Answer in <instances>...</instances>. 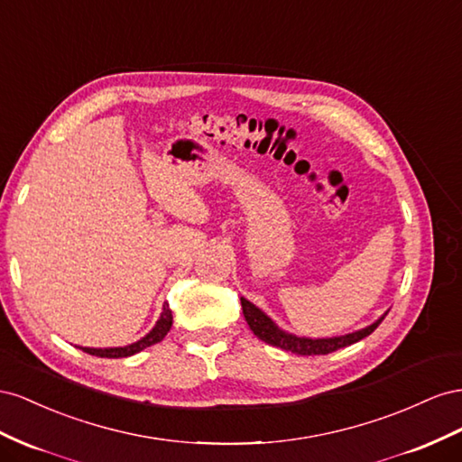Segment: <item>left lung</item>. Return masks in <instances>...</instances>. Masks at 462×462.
<instances>
[{
    "label": "left lung",
    "mask_w": 462,
    "mask_h": 462,
    "mask_svg": "<svg viewBox=\"0 0 462 462\" xmlns=\"http://www.w3.org/2000/svg\"><path fill=\"white\" fill-rule=\"evenodd\" d=\"M242 310H244V318L252 328L254 335L259 337L263 342H267L271 346L282 348L286 352H294L300 356H318V354H328L335 352L338 348H345L354 345L362 338H365L367 335H372L375 328L379 327V323L385 319V315L381 319H377L374 325L362 328V331H356L345 337H335V338H301V337H294L288 335L284 331H281L265 313H263L259 308H255L252 301H247L245 298H242Z\"/></svg>",
    "instance_id": "8db88e82"
}]
</instances>
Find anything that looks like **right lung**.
<instances>
[{
    "label": "right lung",
    "mask_w": 462,
    "mask_h": 462,
    "mask_svg": "<svg viewBox=\"0 0 462 462\" xmlns=\"http://www.w3.org/2000/svg\"><path fill=\"white\" fill-rule=\"evenodd\" d=\"M170 327H172V311H170L168 304H164L161 319L156 321L152 331L147 337H143L141 340L134 342V345L124 346V348H81V350L88 352L92 356H98V358H127V356H134L144 348L156 345V342H161L168 335Z\"/></svg>",
    "instance_id": "obj_1"
}]
</instances>
